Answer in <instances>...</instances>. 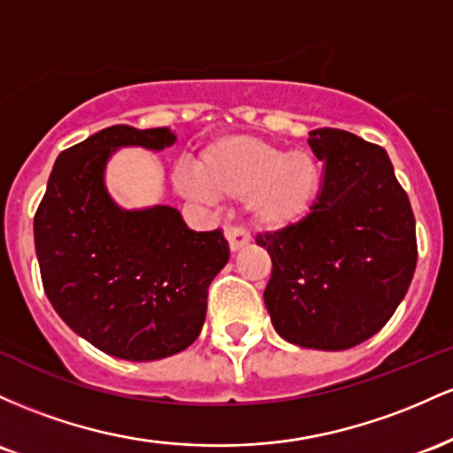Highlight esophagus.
<instances>
[{"mask_svg": "<svg viewBox=\"0 0 453 453\" xmlns=\"http://www.w3.org/2000/svg\"><path fill=\"white\" fill-rule=\"evenodd\" d=\"M225 237H226V242H228V250H231L233 254L240 252L242 248H246L248 243H250V235H248V233L243 231V228H240V226L226 228Z\"/></svg>", "mask_w": 453, "mask_h": 453, "instance_id": "34e87169", "label": "esophagus"}]
</instances>
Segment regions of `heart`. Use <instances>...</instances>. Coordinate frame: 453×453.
<instances>
[{
    "instance_id": "heart-1",
    "label": "heart",
    "mask_w": 453,
    "mask_h": 453,
    "mask_svg": "<svg viewBox=\"0 0 453 453\" xmlns=\"http://www.w3.org/2000/svg\"><path fill=\"white\" fill-rule=\"evenodd\" d=\"M196 171L173 177L175 190L190 201L246 199L252 226L284 233L302 225L317 205L321 166L306 150H291L254 134H226L203 150Z\"/></svg>"
}]
</instances>
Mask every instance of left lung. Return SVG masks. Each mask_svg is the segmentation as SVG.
Returning a JSON list of instances; mask_svg holds the SVG:
<instances>
[{"label":"left lung","mask_w":453,"mask_h":453,"mask_svg":"<svg viewBox=\"0 0 453 453\" xmlns=\"http://www.w3.org/2000/svg\"><path fill=\"white\" fill-rule=\"evenodd\" d=\"M323 188L306 220L257 243L272 257L265 308L287 342L357 347L389 321L418 263L415 218L383 147L350 132L308 136Z\"/></svg>","instance_id":"left-lung-1"}]
</instances>
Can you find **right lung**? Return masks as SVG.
<instances>
[{"mask_svg":"<svg viewBox=\"0 0 453 453\" xmlns=\"http://www.w3.org/2000/svg\"><path fill=\"white\" fill-rule=\"evenodd\" d=\"M171 128L111 126L62 151L34 218L44 293L106 355L156 362L190 347L207 288L228 261L220 228L196 233L171 205L121 207L106 188L115 151L175 145Z\"/></svg>","mask_w":453,"mask_h":453,"instance_id":"add662e5","label":"right lung"}]
</instances>
